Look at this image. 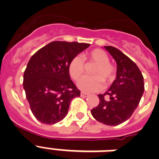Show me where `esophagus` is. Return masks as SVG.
Listing matches in <instances>:
<instances>
[{
    "label": "esophagus",
    "mask_w": 159,
    "mask_h": 159,
    "mask_svg": "<svg viewBox=\"0 0 159 159\" xmlns=\"http://www.w3.org/2000/svg\"><path fill=\"white\" fill-rule=\"evenodd\" d=\"M80 95L82 97H88L89 95H88V94H87V93H85V92H81Z\"/></svg>",
    "instance_id": "esophagus-1"
}]
</instances>
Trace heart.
Returning a JSON list of instances; mask_svg holds the SVG:
<instances>
[{
	"label": "heart",
	"mask_w": 159,
	"mask_h": 159,
	"mask_svg": "<svg viewBox=\"0 0 159 159\" xmlns=\"http://www.w3.org/2000/svg\"><path fill=\"white\" fill-rule=\"evenodd\" d=\"M84 59L92 61L96 66L92 71L95 75L84 76L78 82V87L83 92H92L99 91L102 88V81L108 83L111 81L115 75V68L109 63V57L103 50L95 49L87 53ZM84 71V61L80 56H75L71 59L68 65V72L74 80H78L82 76Z\"/></svg>",
	"instance_id": "heart-1"
}]
</instances>
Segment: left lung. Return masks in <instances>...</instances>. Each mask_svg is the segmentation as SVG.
<instances>
[{
  "instance_id": "1",
  "label": "left lung",
  "mask_w": 159,
  "mask_h": 159,
  "mask_svg": "<svg viewBox=\"0 0 159 159\" xmlns=\"http://www.w3.org/2000/svg\"><path fill=\"white\" fill-rule=\"evenodd\" d=\"M104 48L116 60V79L103 95H98L99 105L91 112L97 121L117 126L127 121L137 108L144 92V82L139 68L128 57L112 46Z\"/></svg>"
}]
</instances>
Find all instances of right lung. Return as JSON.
Listing matches in <instances>:
<instances>
[{
    "instance_id": "obj_1",
    "label": "right lung",
    "mask_w": 159,
    "mask_h": 159,
    "mask_svg": "<svg viewBox=\"0 0 159 159\" xmlns=\"http://www.w3.org/2000/svg\"><path fill=\"white\" fill-rule=\"evenodd\" d=\"M90 46L77 42L53 41L30 58L23 87L33 116L44 124H55L67 115L71 99L80 96L68 72L74 57Z\"/></svg>"
}]
</instances>
